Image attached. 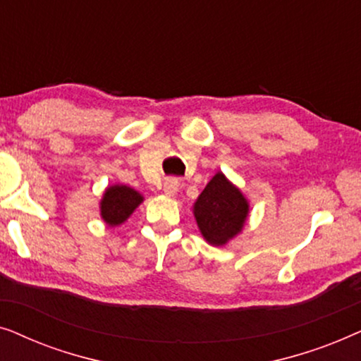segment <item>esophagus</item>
Returning a JSON list of instances; mask_svg holds the SVG:
<instances>
[{"label":"esophagus","instance_id":"34e87169","mask_svg":"<svg viewBox=\"0 0 361 361\" xmlns=\"http://www.w3.org/2000/svg\"><path fill=\"white\" fill-rule=\"evenodd\" d=\"M179 180L177 179H166L164 185H162V190H164L166 195L169 197H174L177 195V192H179Z\"/></svg>","mask_w":361,"mask_h":361}]
</instances>
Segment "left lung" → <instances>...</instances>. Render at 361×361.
<instances>
[{
  "mask_svg": "<svg viewBox=\"0 0 361 361\" xmlns=\"http://www.w3.org/2000/svg\"><path fill=\"white\" fill-rule=\"evenodd\" d=\"M200 235L212 246H225L243 231L250 202L224 172L212 177L192 207Z\"/></svg>",
  "mask_w": 361,
  "mask_h": 361,
  "instance_id": "left-lung-1",
  "label": "left lung"
}]
</instances>
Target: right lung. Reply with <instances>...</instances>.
Returning a JSON list of instances; mask_svg holds the SVG:
<instances>
[{"label": "right lung", "instance_id": "right-lung-1", "mask_svg": "<svg viewBox=\"0 0 361 361\" xmlns=\"http://www.w3.org/2000/svg\"><path fill=\"white\" fill-rule=\"evenodd\" d=\"M145 197L140 192L125 184L108 185L100 200V216L106 226L115 228L125 224Z\"/></svg>", "mask_w": 361, "mask_h": 361}]
</instances>
